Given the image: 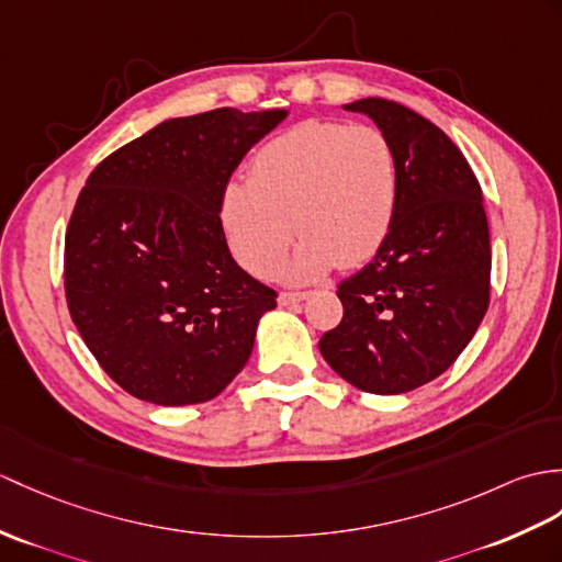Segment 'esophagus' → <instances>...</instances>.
Segmentation results:
<instances>
[{"instance_id": "obj_1", "label": "esophagus", "mask_w": 562, "mask_h": 562, "mask_svg": "<svg viewBox=\"0 0 562 562\" xmlns=\"http://www.w3.org/2000/svg\"><path fill=\"white\" fill-rule=\"evenodd\" d=\"M308 296V292H282L278 296L280 306H290V304H296V302H304V299Z\"/></svg>"}]
</instances>
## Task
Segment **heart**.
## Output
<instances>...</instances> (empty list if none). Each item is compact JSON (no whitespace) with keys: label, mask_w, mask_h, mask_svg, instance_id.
Wrapping results in <instances>:
<instances>
[{"label":"heart","mask_w":562,"mask_h":562,"mask_svg":"<svg viewBox=\"0 0 562 562\" xmlns=\"http://www.w3.org/2000/svg\"><path fill=\"white\" fill-rule=\"evenodd\" d=\"M397 199V155L381 128L306 120L256 150L249 179L222 189L217 215L234 258L258 278L280 268L294 226L302 244L286 278L304 282L381 251Z\"/></svg>","instance_id":"heart-1"}]
</instances>
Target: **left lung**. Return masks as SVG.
<instances>
[{
    "mask_svg": "<svg viewBox=\"0 0 562 562\" xmlns=\"http://www.w3.org/2000/svg\"><path fill=\"white\" fill-rule=\"evenodd\" d=\"M397 155V215L381 251L337 286L342 321L321 355L373 395L409 393L448 371L491 299V239L481 187L462 150L400 102L363 98Z\"/></svg>",
    "mask_w": 562,
    "mask_h": 562,
    "instance_id": "left-lung-1",
    "label": "left lung"
}]
</instances>
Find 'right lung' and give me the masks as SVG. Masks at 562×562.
<instances>
[{
    "instance_id": "obj_1",
    "label": "right lung",
    "mask_w": 562,
    "mask_h": 562,
    "mask_svg": "<svg viewBox=\"0 0 562 562\" xmlns=\"http://www.w3.org/2000/svg\"><path fill=\"white\" fill-rule=\"evenodd\" d=\"M286 110L177 116L108 155L64 239L71 321L102 371L162 407L213 400L249 361L278 292L237 266L217 203Z\"/></svg>"
}]
</instances>
